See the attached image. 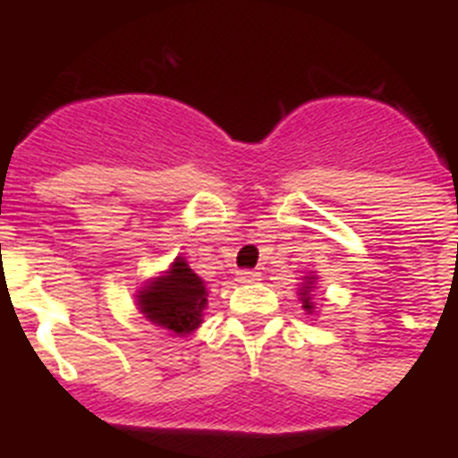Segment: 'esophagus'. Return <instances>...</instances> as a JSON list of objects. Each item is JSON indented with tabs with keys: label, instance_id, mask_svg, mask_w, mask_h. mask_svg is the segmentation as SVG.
Instances as JSON below:
<instances>
[{
	"label": "esophagus",
	"instance_id": "esophagus-1",
	"mask_svg": "<svg viewBox=\"0 0 458 458\" xmlns=\"http://www.w3.org/2000/svg\"><path fill=\"white\" fill-rule=\"evenodd\" d=\"M237 281H240V284H256V281H260V272H253V269H240V272H237Z\"/></svg>",
	"mask_w": 458,
	"mask_h": 458
}]
</instances>
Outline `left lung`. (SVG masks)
<instances>
[{"label":"left lung","mask_w":458,"mask_h":458,"mask_svg":"<svg viewBox=\"0 0 458 458\" xmlns=\"http://www.w3.org/2000/svg\"><path fill=\"white\" fill-rule=\"evenodd\" d=\"M313 278H309V281H306L304 285H301V301H304V309L306 311H311V297H309V293H311V288H313V284H311Z\"/></svg>","instance_id":"8db88e82"}]
</instances>
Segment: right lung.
<instances>
[{"instance_id": "obj_1", "label": "right lung", "mask_w": 458, "mask_h": 458, "mask_svg": "<svg viewBox=\"0 0 458 458\" xmlns=\"http://www.w3.org/2000/svg\"><path fill=\"white\" fill-rule=\"evenodd\" d=\"M140 311L154 325L189 334L200 325V313L207 304V288L202 278L193 274L186 260L177 258L170 272L152 281L140 295Z\"/></svg>"}]
</instances>
